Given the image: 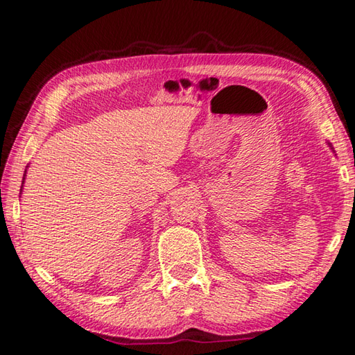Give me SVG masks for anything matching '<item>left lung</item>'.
I'll return each instance as SVG.
<instances>
[{
    "label": "left lung",
    "instance_id": "obj_1",
    "mask_svg": "<svg viewBox=\"0 0 355 355\" xmlns=\"http://www.w3.org/2000/svg\"><path fill=\"white\" fill-rule=\"evenodd\" d=\"M329 146H331V143H329ZM331 149H334V148H332V146H331Z\"/></svg>",
    "mask_w": 355,
    "mask_h": 355
}]
</instances>
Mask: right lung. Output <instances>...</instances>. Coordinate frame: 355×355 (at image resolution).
I'll use <instances>...</instances> for the list:
<instances>
[{"mask_svg": "<svg viewBox=\"0 0 355 355\" xmlns=\"http://www.w3.org/2000/svg\"><path fill=\"white\" fill-rule=\"evenodd\" d=\"M24 176H26V171H24ZM21 184H24V178H23V182ZM21 190H23V185H21Z\"/></svg>", "mask_w": 355, "mask_h": 355, "instance_id": "1", "label": "right lung"}]
</instances>
